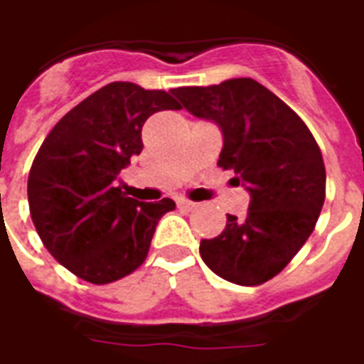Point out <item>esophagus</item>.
Here are the masks:
<instances>
[{
  "instance_id": "obj_1",
  "label": "esophagus",
  "mask_w": 364,
  "mask_h": 364,
  "mask_svg": "<svg viewBox=\"0 0 364 364\" xmlns=\"http://www.w3.org/2000/svg\"><path fill=\"white\" fill-rule=\"evenodd\" d=\"M178 208H180V210H188V213H191V210H196V208H197V203L186 201V199H180Z\"/></svg>"
}]
</instances>
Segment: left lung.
<instances>
[{"instance_id":"obj_1","label":"left lung","mask_w":364,"mask_h":364,"mask_svg":"<svg viewBox=\"0 0 364 364\" xmlns=\"http://www.w3.org/2000/svg\"><path fill=\"white\" fill-rule=\"evenodd\" d=\"M190 114L222 129L218 167L250 193L245 218L228 214L224 232L201 239L203 262L230 283L256 287L283 272L314 232L326 173L300 115L250 77L171 91Z\"/></svg>"}]
</instances>
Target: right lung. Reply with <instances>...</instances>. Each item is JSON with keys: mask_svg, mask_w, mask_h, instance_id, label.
Here are the masks:
<instances>
[{"mask_svg": "<svg viewBox=\"0 0 364 364\" xmlns=\"http://www.w3.org/2000/svg\"><path fill=\"white\" fill-rule=\"evenodd\" d=\"M167 91L129 81L98 89L62 117L41 144L28 176L30 214L56 262L92 284L125 277L148 256L173 199L142 203L115 184L142 151V127L163 109H180Z\"/></svg>", "mask_w": 364, "mask_h": 364, "instance_id": "obj_1", "label": "right lung"}]
</instances>
